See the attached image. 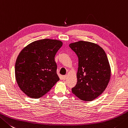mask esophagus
Segmentation results:
<instances>
[{"label":"esophagus","mask_w":128,"mask_h":128,"mask_svg":"<svg viewBox=\"0 0 128 128\" xmlns=\"http://www.w3.org/2000/svg\"><path fill=\"white\" fill-rule=\"evenodd\" d=\"M62 79L63 80H66V76H62Z\"/></svg>","instance_id":"1"}]
</instances>
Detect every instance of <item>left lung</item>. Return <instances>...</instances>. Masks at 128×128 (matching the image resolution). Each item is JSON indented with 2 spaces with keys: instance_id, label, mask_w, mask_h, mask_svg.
I'll use <instances>...</instances> for the list:
<instances>
[{
  "instance_id": "left-lung-1",
  "label": "left lung",
  "mask_w": 128,
  "mask_h": 128,
  "mask_svg": "<svg viewBox=\"0 0 128 128\" xmlns=\"http://www.w3.org/2000/svg\"><path fill=\"white\" fill-rule=\"evenodd\" d=\"M78 58L77 83L72 92L83 101H92L106 90L111 70L106 52L93 42L79 41L69 44Z\"/></svg>"
}]
</instances>
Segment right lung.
<instances>
[{
    "label": "right lung",
    "instance_id": "right-lung-1",
    "mask_svg": "<svg viewBox=\"0 0 128 128\" xmlns=\"http://www.w3.org/2000/svg\"><path fill=\"white\" fill-rule=\"evenodd\" d=\"M62 42L44 39L32 42L20 52L15 66L16 79L22 92L38 99L59 80L54 57Z\"/></svg>",
    "mask_w": 128,
    "mask_h": 128
}]
</instances>
